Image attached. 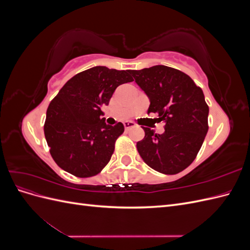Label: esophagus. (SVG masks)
<instances>
[{
	"label": "esophagus",
	"mask_w": 250,
	"mask_h": 250,
	"mask_svg": "<svg viewBox=\"0 0 250 250\" xmlns=\"http://www.w3.org/2000/svg\"><path fill=\"white\" fill-rule=\"evenodd\" d=\"M124 127L126 130H130L131 128L135 127V124L133 122H130V121H128V122H124Z\"/></svg>",
	"instance_id": "obj_1"
}]
</instances>
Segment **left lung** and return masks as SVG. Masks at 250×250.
<instances>
[{"label": "left lung", "mask_w": 250, "mask_h": 250, "mask_svg": "<svg viewBox=\"0 0 250 250\" xmlns=\"http://www.w3.org/2000/svg\"><path fill=\"white\" fill-rule=\"evenodd\" d=\"M150 99L148 115L157 113L165 132L143 127L145 138L137 143L143 161L164 174H177L197 156L208 130V105L202 89L190 76L166 65L130 70Z\"/></svg>", "instance_id": "obj_1"}]
</instances>
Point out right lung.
I'll use <instances>...</instances> for the list:
<instances>
[{
  "mask_svg": "<svg viewBox=\"0 0 250 250\" xmlns=\"http://www.w3.org/2000/svg\"><path fill=\"white\" fill-rule=\"evenodd\" d=\"M131 81L129 70L95 66L75 75L59 90L49 104L43 131L60 168L85 178L108 164L124 125L105 124L101 108L119 85Z\"/></svg>",
  "mask_w": 250,
  "mask_h": 250,
  "instance_id": "obj_1",
  "label": "right lung"
}]
</instances>
